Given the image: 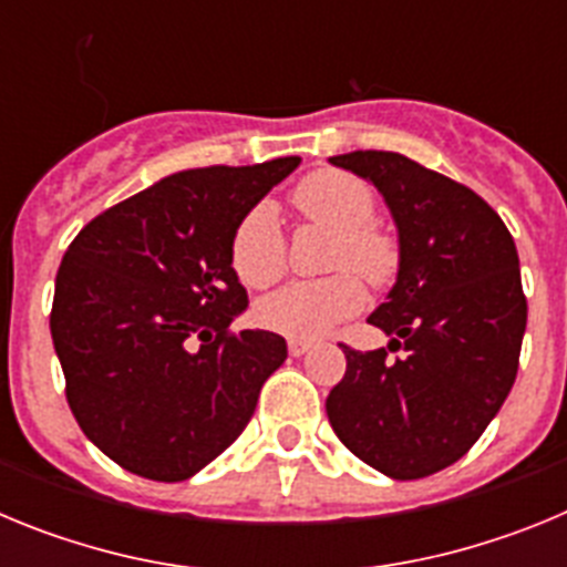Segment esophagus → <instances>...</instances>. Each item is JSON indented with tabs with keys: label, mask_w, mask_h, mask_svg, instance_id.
Wrapping results in <instances>:
<instances>
[{
	"label": "esophagus",
	"mask_w": 567,
	"mask_h": 567,
	"mask_svg": "<svg viewBox=\"0 0 567 567\" xmlns=\"http://www.w3.org/2000/svg\"><path fill=\"white\" fill-rule=\"evenodd\" d=\"M309 349H312V343H307V340H289V354L292 358H300V354H307Z\"/></svg>",
	"instance_id": "34e87169"
}]
</instances>
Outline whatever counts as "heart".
I'll return each mask as SVG.
<instances>
[{
	"label": "heart",
	"mask_w": 567,
	"mask_h": 567,
	"mask_svg": "<svg viewBox=\"0 0 567 567\" xmlns=\"http://www.w3.org/2000/svg\"><path fill=\"white\" fill-rule=\"evenodd\" d=\"M292 204L307 221L334 235L329 269H354L372 284L394 272L392 240L369 227L374 218L372 187L358 175L320 169L295 187ZM233 269L247 287L267 289L287 272V244L272 204H258L233 235ZM365 303V289L352 272L300 280L260 300L258 320L295 340H318Z\"/></svg>",
	"instance_id": "obj_1"
}]
</instances>
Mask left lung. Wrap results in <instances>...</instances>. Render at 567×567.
I'll list each match as a JSON object with an SVG mask.
<instances>
[{
    "label": "left lung",
    "instance_id": "1",
    "mask_svg": "<svg viewBox=\"0 0 567 567\" xmlns=\"http://www.w3.org/2000/svg\"><path fill=\"white\" fill-rule=\"evenodd\" d=\"M329 162L378 187L398 227V280L369 323L385 349L343 346L327 398L340 443L392 480L457 463L497 417L519 365L528 303L514 238L474 189L400 153L354 150Z\"/></svg>",
    "mask_w": 567,
    "mask_h": 567
}]
</instances>
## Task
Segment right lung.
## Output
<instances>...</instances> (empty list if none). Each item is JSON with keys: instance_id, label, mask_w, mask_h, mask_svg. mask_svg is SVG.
Segmentation results:
<instances>
[{"instance_id": "add662e5", "label": "right lung", "mask_w": 567, "mask_h": 567, "mask_svg": "<svg viewBox=\"0 0 567 567\" xmlns=\"http://www.w3.org/2000/svg\"><path fill=\"white\" fill-rule=\"evenodd\" d=\"M298 164L167 175L64 252L50 334L70 412L122 468L158 483L198 474L247 429L287 360L280 334L229 332L247 309L229 252L240 218Z\"/></svg>"}]
</instances>
